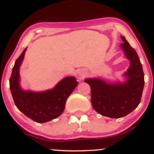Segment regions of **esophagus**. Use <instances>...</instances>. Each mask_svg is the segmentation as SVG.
Instances as JSON below:
<instances>
[{
    "label": "esophagus",
    "instance_id": "obj_1",
    "mask_svg": "<svg viewBox=\"0 0 154 154\" xmlns=\"http://www.w3.org/2000/svg\"><path fill=\"white\" fill-rule=\"evenodd\" d=\"M79 76H80L81 77H82V78H83V77H84L85 76L86 73H85V72H79Z\"/></svg>",
    "mask_w": 154,
    "mask_h": 154
}]
</instances>
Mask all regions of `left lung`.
<instances>
[{
	"mask_svg": "<svg viewBox=\"0 0 154 154\" xmlns=\"http://www.w3.org/2000/svg\"><path fill=\"white\" fill-rule=\"evenodd\" d=\"M120 45L130 62L124 74V82H108L99 78H88L91 88V103L98 114L110 118H121L135 110L140 102L144 88V73L137 52L121 36Z\"/></svg>",
	"mask_w": 154,
	"mask_h": 154,
	"instance_id": "1",
	"label": "left lung"
}]
</instances>
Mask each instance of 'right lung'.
I'll use <instances>...</instances> for the list:
<instances>
[{
  "instance_id": "right-lung-1",
  "label": "right lung",
  "mask_w": 154,
  "mask_h": 154,
  "mask_svg": "<svg viewBox=\"0 0 154 154\" xmlns=\"http://www.w3.org/2000/svg\"><path fill=\"white\" fill-rule=\"evenodd\" d=\"M26 48L16 60L9 80L10 90L16 106L24 115L38 123L56 119L63 113L66 101L77 86L75 77H66L52 89L35 92L24 91L20 85L19 68L24 58Z\"/></svg>"
}]
</instances>
